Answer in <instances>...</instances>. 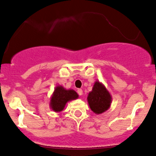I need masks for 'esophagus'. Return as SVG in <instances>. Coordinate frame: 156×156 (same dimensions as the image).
<instances>
[{
  "instance_id": "obj_1",
  "label": "esophagus",
  "mask_w": 156,
  "mask_h": 156,
  "mask_svg": "<svg viewBox=\"0 0 156 156\" xmlns=\"http://www.w3.org/2000/svg\"><path fill=\"white\" fill-rule=\"evenodd\" d=\"M77 93L79 94V95H80V96H82V95H83V90H82V89H78V90H77Z\"/></svg>"
}]
</instances>
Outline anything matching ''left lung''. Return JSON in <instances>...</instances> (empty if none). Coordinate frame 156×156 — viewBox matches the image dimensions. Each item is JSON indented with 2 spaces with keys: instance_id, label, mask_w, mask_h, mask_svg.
Segmentation results:
<instances>
[{
  "instance_id": "1",
  "label": "left lung",
  "mask_w": 156,
  "mask_h": 156,
  "mask_svg": "<svg viewBox=\"0 0 156 156\" xmlns=\"http://www.w3.org/2000/svg\"><path fill=\"white\" fill-rule=\"evenodd\" d=\"M112 95L105 85L100 82L96 81L91 91L88 94V103L91 111L96 115L104 113L111 106Z\"/></svg>"
}]
</instances>
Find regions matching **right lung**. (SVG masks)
Here are the masks:
<instances>
[{
    "label": "right lung",
    "instance_id": "right-lung-1",
    "mask_svg": "<svg viewBox=\"0 0 156 156\" xmlns=\"http://www.w3.org/2000/svg\"><path fill=\"white\" fill-rule=\"evenodd\" d=\"M79 98L78 94L73 89H66L62 85H57L54 88L51 100L50 107L55 112L63 111L68 102L74 100Z\"/></svg>",
    "mask_w": 156,
    "mask_h": 156
}]
</instances>
